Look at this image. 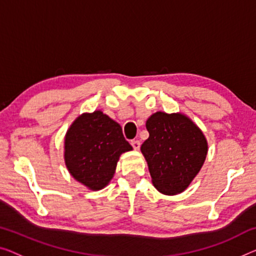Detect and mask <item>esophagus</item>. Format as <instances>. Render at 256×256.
I'll return each mask as SVG.
<instances>
[{"mask_svg": "<svg viewBox=\"0 0 256 256\" xmlns=\"http://www.w3.org/2000/svg\"><path fill=\"white\" fill-rule=\"evenodd\" d=\"M131 144H132V147L134 148L136 150H138L139 148H140V141L139 140H132L131 141Z\"/></svg>", "mask_w": 256, "mask_h": 256, "instance_id": "obj_1", "label": "esophagus"}]
</instances>
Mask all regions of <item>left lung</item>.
<instances>
[{"instance_id":"8db88e82","label":"left lung","mask_w":256,"mask_h":256,"mask_svg":"<svg viewBox=\"0 0 256 256\" xmlns=\"http://www.w3.org/2000/svg\"><path fill=\"white\" fill-rule=\"evenodd\" d=\"M146 128L150 136L141 144V152L152 184L166 196L182 193L204 166L208 152L206 136L182 114H152Z\"/></svg>"}]
</instances>
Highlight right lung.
<instances>
[{
    "label": "right lung",
    "mask_w": 256,
    "mask_h": 256,
    "mask_svg": "<svg viewBox=\"0 0 256 256\" xmlns=\"http://www.w3.org/2000/svg\"><path fill=\"white\" fill-rule=\"evenodd\" d=\"M132 150L120 125L100 110L82 114L68 130L64 160L76 180L98 190L109 184L120 154Z\"/></svg>",
    "instance_id": "add662e5"
}]
</instances>
